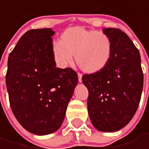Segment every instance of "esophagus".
Listing matches in <instances>:
<instances>
[{
	"instance_id": "1",
	"label": "esophagus",
	"mask_w": 149,
	"mask_h": 149,
	"mask_svg": "<svg viewBox=\"0 0 149 149\" xmlns=\"http://www.w3.org/2000/svg\"><path fill=\"white\" fill-rule=\"evenodd\" d=\"M82 74H81V73H78V81H79V82H81L82 81Z\"/></svg>"
}]
</instances>
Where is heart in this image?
<instances>
[{"mask_svg": "<svg viewBox=\"0 0 149 149\" xmlns=\"http://www.w3.org/2000/svg\"><path fill=\"white\" fill-rule=\"evenodd\" d=\"M52 50L61 67L66 68L71 63L75 54L80 68L94 73L103 68L110 60L111 43L104 33L75 27L67 30L61 36V41H55Z\"/></svg>", "mask_w": 149, "mask_h": 149, "instance_id": "b5f03b06", "label": "heart"}]
</instances>
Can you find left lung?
Wrapping results in <instances>:
<instances>
[{
    "label": "left lung",
    "mask_w": 149,
    "mask_h": 149,
    "mask_svg": "<svg viewBox=\"0 0 149 149\" xmlns=\"http://www.w3.org/2000/svg\"><path fill=\"white\" fill-rule=\"evenodd\" d=\"M111 43L106 65L97 73L84 74L88 90V111L90 121L102 132H116L134 116L143 88V72L139 50L118 29L103 30Z\"/></svg>",
    "instance_id": "obj_1"
}]
</instances>
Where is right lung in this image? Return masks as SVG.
I'll use <instances>...</instances> for the list:
<instances>
[{
  "mask_svg": "<svg viewBox=\"0 0 149 149\" xmlns=\"http://www.w3.org/2000/svg\"><path fill=\"white\" fill-rule=\"evenodd\" d=\"M54 33L50 28L28 31L8 60L6 86L11 110L20 125L37 135L61 127L78 82L74 70L56 67Z\"/></svg>",
  "mask_w": 149,
  "mask_h": 149,
  "instance_id": "add662e5",
  "label": "right lung"
}]
</instances>
